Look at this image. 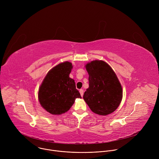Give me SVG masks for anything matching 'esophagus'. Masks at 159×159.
<instances>
[{"label":"esophagus","instance_id":"1","mask_svg":"<svg viewBox=\"0 0 159 159\" xmlns=\"http://www.w3.org/2000/svg\"><path fill=\"white\" fill-rule=\"evenodd\" d=\"M79 92H80V94L81 96L82 97V96H83V95H84V90H83V89H80Z\"/></svg>","mask_w":159,"mask_h":159}]
</instances>
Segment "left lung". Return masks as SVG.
Here are the masks:
<instances>
[{
	"mask_svg": "<svg viewBox=\"0 0 159 159\" xmlns=\"http://www.w3.org/2000/svg\"><path fill=\"white\" fill-rule=\"evenodd\" d=\"M89 88L83 98L91 111L106 116L114 112L123 98V89L112 68L104 61L93 60L85 65Z\"/></svg>",
	"mask_w": 159,
	"mask_h": 159,
	"instance_id": "1",
	"label": "left lung"
}]
</instances>
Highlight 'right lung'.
Instances as JSON below:
<instances>
[{"mask_svg":"<svg viewBox=\"0 0 159 159\" xmlns=\"http://www.w3.org/2000/svg\"><path fill=\"white\" fill-rule=\"evenodd\" d=\"M73 66L64 61L54 66L43 79L38 90L41 106L52 115L69 111L76 98H82L74 79L69 77Z\"/></svg>","mask_w":159,"mask_h":159,"instance_id":"right-lung-1","label":"right lung"}]
</instances>
